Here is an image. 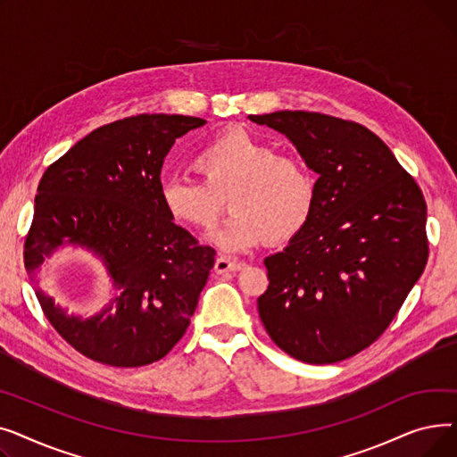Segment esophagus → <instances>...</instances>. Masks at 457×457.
<instances>
[{
	"label": "esophagus",
	"mask_w": 457,
	"mask_h": 457,
	"mask_svg": "<svg viewBox=\"0 0 457 457\" xmlns=\"http://www.w3.org/2000/svg\"><path fill=\"white\" fill-rule=\"evenodd\" d=\"M243 262H237V261H233V259H229V257H224V255H220L219 259L214 261V272L216 274H228V272H238V270H243Z\"/></svg>",
	"instance_id": "obj_1"
}]
</instances>
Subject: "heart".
Returning <instances> with one entry per match:
<instances>
[{
	"label": "heart",
	"mask_w": 457,
	"mask_h": 457,
	"mask_svg": "<svg viewBox=\"0 0 457 457\" xmlns=\"http://www.w3.org/2000/svg\"><path fill=\"white\" fill-rule=\"evenodd\" d=\"M192 166L202 181L164 178L161 204L176 224L207 231L219 222L226 198L231 216L212 235L224 250H245L261 241L270 246L289 243L315 212L319 183L307 162L278 154L272 144L245 129L211 140Z\"/></svg>",
	"instance_id": "obj_1"
}]
</instances>
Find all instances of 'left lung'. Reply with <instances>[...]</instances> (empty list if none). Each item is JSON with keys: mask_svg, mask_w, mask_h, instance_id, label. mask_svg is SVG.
<instances>
[{"mask_svg": "<svg viewBox=\"0 0 457 457\" xmlns=\"http://www.w3.org/2000/svg\"><path fill=\"white\" fill-rule=\"evenodd\" d=\"M319 174L305 229L265 259L262 326L291 357L339 363L381 337L428 261L426 200L378 135L322 112L250 114Z\"/></svg>", "mask_w": 457, "mask_h": 457, "instance_id": "8db88e82", "label": "left lung"}]
</instances>
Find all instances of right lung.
Returning a JSON list of instances; mask_svg holds the SVG:
<instances>
[{
  "label": "right lung",
  "instance_id": "add662e5",
  "mask_svg": "<svg viewBox=\"0 0 457 457\" xmlns=\"http://www.w3.org/2000/svg\"><path fill=\"white\" fill-rule=\"evenodd\" d=\"M204 124L183 114L116 120L74 144L38 183L23 262L46 319L92 361L155 363L195 315L214 250L172 222L159 185L176 138ZM59 245H81L104 262L115 296L100 316H66L37 289L34 272Z\"/></svg>",
  "mask_w": 457,
  "mask_h": 457
}]
</instances>
